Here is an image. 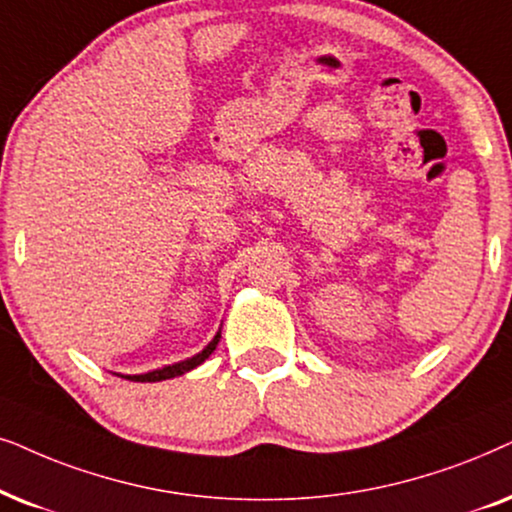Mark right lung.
Instances as JSON below:
<instances>
[{
    "instance_id": "add662e5",
    "label": "right lung",
    "mask_w": 512,
    "mask_h": 512,
    "mask_svg": "<svg viewBox=\"0 0 512 512\" xmlns=\"http://www.w3.org/2000/svg\"><path fill=\"white\" fill-rule=\"evenodd\" d=\"M220 337H222V330H217V335L210 339V344L206 346V349H203L201 353H196V356H192V358L180 360V363L159 367V370H152V372H145V374H119V372H114V374H117V377H121V379H128V381H142V384H145V381H163V379L180 377V374L192 372L194 367L206 363V358L215 351V346H217V342H220Z\"/></svg>"
}]
</instances>
